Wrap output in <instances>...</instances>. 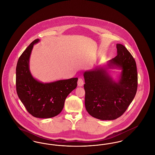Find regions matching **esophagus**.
I'll list each match as a JSON object with an SVG mask.
<instances>
[{
	"mask_svg": "<svg viewBox=\"0 0 155 155\" xmlns=\"http://www.w3.org/2000/svg\"><path fill=\"white\" fill-rule=\"evenodd\" d=\"M84 85V81L81 78H79L78 80V86L82 87Z\"/></svg>",
	"mask_w": 155,
	"mask_h": 155,
	"instance_id": "1",
	"label": "esophagus"
}]
</instances>
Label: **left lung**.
Here are the masks:
<instances>
[{"label":"left lung","instance_id":"8db88e82","mask_svg":"<svg viewBox=\"0 0 155 155\" xmlns=\"http://www.w3.org/2000/svg\"><path fill=\"white\" fill-rule=\"evenodd\" d=\"M117 55L108 61L109 67L122 70L116 82L107 68H96L84 73L85 105L89 114L102 120H113L125 112L136 95L138 87L137 65L124 45L117 44Z\"/></svg>","mask_w":155,"mask_h":155}]
</instances>
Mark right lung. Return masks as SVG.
<instances>
[{"label":"right lung","mask_w":155,"mask_h":155,"mask_svg":"<svg viewBox=\"0 0 155 155\" xmlns=\"http://www.w3.org/2000/svg\"><path fill=\"white\" fill-rule=\"evenodd\" d=\"M34 40L19 58L16 67V91L28 112L37 118H48L58 115L70 93L76 88L78 78L42 83L35 80L29 68L30 54Z\"/></svg>","instance_id":"obj_1"}]
</instances>
